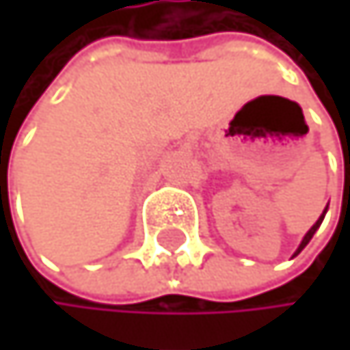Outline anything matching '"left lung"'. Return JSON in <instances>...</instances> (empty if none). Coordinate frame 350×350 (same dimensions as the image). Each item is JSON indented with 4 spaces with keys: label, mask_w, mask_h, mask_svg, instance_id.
<instances>
[{
    "label": "left lung",
    "mask_w": 350,
    "mask_h": 350,
    "mask_svg": "<svg viewBox=\"0 0 350 350\" xmlns=\"http://www.w3.org/2000/svg\"><path fill=\"white\" fill-rule=\"evenodd\" d=\"M325 212H327V208L323 210V214L319 216V220H317V222H315V224H313L311 228H308V233H306V235H304V239L300 241V245H298V250L294 252V256H298V254H300V252H302V250L306 247V243H308V241H311V239H313V235H315V231H317V228H319V224H321V220H323V216H325Z\"/></svg>",
    "instance_id": "1"
}]
</instances>
